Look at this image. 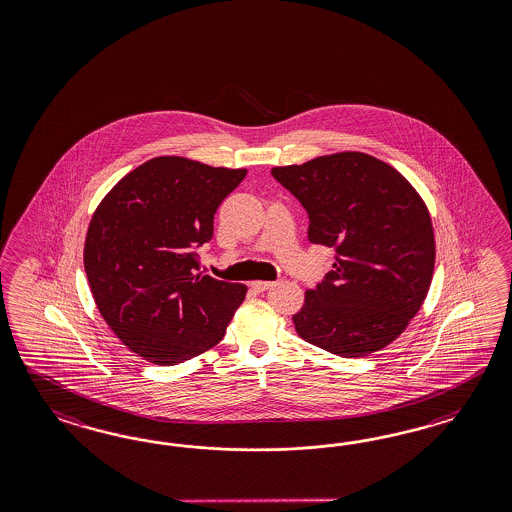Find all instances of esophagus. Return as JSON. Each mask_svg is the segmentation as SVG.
<instances>
[{
  "label": "esophagus",
  "mask_w": 512,
  "mask_h": 512,
  "mask_svg": "<svg viewBox=\"0 0 512 512\" xmlns=\"http://www.w3.org/2000/svg\"><path fill=\"white\" fill-rule=\"evenodd\" d=\"M249 285H251V289H253L255 293H263L266 289H270L274 283H272V281H251Z\"/></svg>",
  "instance_id": "obj_1"
}]
</instances>
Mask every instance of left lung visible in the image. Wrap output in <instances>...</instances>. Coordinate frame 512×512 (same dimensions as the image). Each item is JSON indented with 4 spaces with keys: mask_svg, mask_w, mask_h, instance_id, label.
<instances>
[{
    "mask_svg": "<svg viewBox=\"0 0 512 512\" xmlns=\"http://www.w3.org/2000/svg\"><path fill=\"white\" fill-rule=\"evenodd\" d=\"M272 176L306 208L311 244L336 249L325 281L293 315L298 336L345 358L387 347L417 315L434 276V227L419 191L362 152L274 167Z\"/></svg>",
    "mask_w": 512,
    "mask_h": 512,
    "instance_id": "left-lung-1",
    "label": "left lung"
}]
</instances>
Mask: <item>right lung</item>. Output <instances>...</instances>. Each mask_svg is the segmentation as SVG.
<instances>
[{
    "label": "right lung",
    "mask_w": 512,
    "mask_h": 512,
    "mask_svg": "<svg viewBox=\"0 0 512 512\" xmlns=\"http://www.w3.org/2000/svg\"><path fill=\"white\" fill-rule=\"evenodd\" d=\"M246 169L178 155L142 163L93 212L84 270L110 330L133 353L174 366L223 340L248 287L195 274V251Z\"/></svg>",
    "instance_id": "add662e5"
}]
</instances>
